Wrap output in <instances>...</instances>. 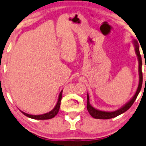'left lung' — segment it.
<instances>
[{
  "label": "left lung",
  "mask_w": 146,
  "mask_h": 146,
  "mask_svg": "<svg viewBox=\"0 0 146 146\" xmlns=\"http://www.w3.org/2000/svg\"><path fill=\"white\" fill-rule=\"evenodd\" d=\"M133 46L135 47V51H136V54L137 55L138 60H139V83L138 86L137 90H136V93H135L134 96L132 97V98L130 100H129L124 106H123L119 109L115 111H112V112H106V111H101L99 110L96 109L94 107L91 106L89 102V96L88 94H87V110H88V112L90 115L93 117L94 118L96 119H108L114 118L115 117H117L118 115H121V114L124 113L126 111L128 110L129 108L131 107L133 103L136 100V98L139 95V92H140L141 87H142L143 84V74H142V59H141V56L140 55V52H139V43L136 40H133ZM146 68V66H145ZM146 81V78H145Z\"/></svg>",
  "instance_id": "obj_1"
}]
</instances>
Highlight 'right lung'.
<instances>
[{"label":"right lung","instance_id":"obj_1","mask_svg":"<svg viewBox=\"0 0 146 146\" xmlns=\"http://www.w3.org/2000/svg\"><path fill=\"white\" fill-rule=\"evenodd\" d=\"M62 91L63 90L61 91V92L60 93L59 96H58V102H57L56 105L54 107L53 109L52 110L50 111V112H47V113L43 114V115H29V114L25 113L23 111H21L22 114L25 115V116L34 119H40V120H43V119H50L53 118L58 113L60 110V102H61V99H62Z\"/></svg>","mask_w":146,"mask_h":146}]
</instances>
